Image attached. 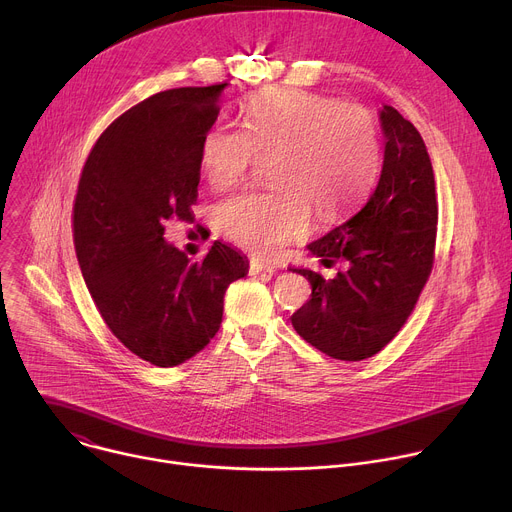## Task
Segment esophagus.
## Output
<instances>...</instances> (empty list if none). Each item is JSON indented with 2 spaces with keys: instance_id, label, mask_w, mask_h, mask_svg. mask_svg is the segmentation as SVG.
Here are the masks:
<instances>
[{
  "instance_id": "34e87169",
  "label": "esophagus",
  "mask_w": 512,
  "mask_h": 512,
  "mask_svg": "<svg viewBox=\"0 0 512 512\" xmlns=\"http://www.w3.org/2000/svg\"><path fill=\"white\" fill-rule=\"evenodd\" d=\"M249 271L253 273V275H259V273H265V271H275V267L271 265V263H267V261H261V259H257V257H251V261H249Z\"/></svg>"
}]
</instances>
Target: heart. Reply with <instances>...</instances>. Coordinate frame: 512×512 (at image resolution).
I'll return each mask as SVG.
<instances>
[{"instance_id": "obj_1", "label": "heart", "mask_w": 512, "mask_h": 512, "mask_svg": "<svg viewBox=\"0 0 512 512\" xmlns=\"http://www.w3.org/2000/svg\"><path fill=\"white\" fill-rule=\"evenodd\" d=\"M259 156L275 158L269 174L277 190L229 198L216 221L235 243L273 257L310 233L312 206L322 218H336L371 190L381 137L364 107L275 89L251 99L243 127L212 125L200 145L202 174L216 190L245 180Z\"/></svg>"}]
</instances>
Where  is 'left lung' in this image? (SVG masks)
<instances>
[{
    "label": "left lung",
    "mask_w": 512,
    "mask_h": 512,
    "mask_svg": "<svg viewBox=\"0 0 512 512\" xmlns=\"http://www.w3.org/2000/svg\"><path fill=\"white\" fill-rule=\"evenodd\" d=\"M385 156L379 182L346 223L306 249L344 271L324 279L289 267L312 285V298L291 326L338 360H364L387 346L413 312L431 273L437 202L431 162L419 131L395 107L379 111Z\"/></svg>",
    "instance_id": "8db88e82"
}]
</instances>
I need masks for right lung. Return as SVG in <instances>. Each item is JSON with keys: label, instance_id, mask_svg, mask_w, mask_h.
<instances>
[{"label": "right lung", "instance_id": "obj_1", "mask_svg": "<svg viewBox=\"0 0 512 512\" xmlns=\"http://www.w3.org/2000/svg\"><path fill=\"white\" fill-rule=\"evenodd\" d=\"M227 87L170 89L125 111L89 154L72 210L77 259L105 324L164 369L214 338L227 287L249 273L229 243L192 261L164 237L172 218H194L200 145Z\"/></svg>", "mask_w": 512, "mask_h": 512}]
</instances>
